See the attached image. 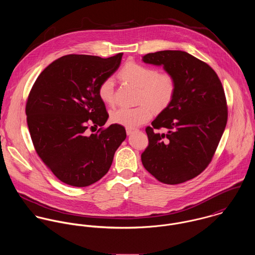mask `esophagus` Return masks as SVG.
<instances>
[{
	"mask_svg": "<svg viewBox=\"0 0 255 255\" xmlns=\"http://www.w3.org/2000/svg\"><path fill=\"white\" fill-rule=\"evenodd\" d=\"M126 130H127V134H128V135H129V134H131L133 131H135V129H134V128H127V129H126Z\"/></svg>",
	"mask_w": 255,
	"mask_h": 255,
	"instance_id": "1",
	"label": "esophagus"
}]
</instances>
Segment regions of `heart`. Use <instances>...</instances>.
<instances>
[{
	"label": "heart",
	"instance_id": "obj_1",
	"mask_svg": "<svg viewBox=\"0 0 255 255\" xmlns=\"http://www.w3.org/2000/svg\"><path fill=\"white\" fill-rule=\"evenodd\" d=\"M120 76L139 87L137 103L134 108L120 107L111 113V121L115 124L133 128L147 123L154 115V109H166L174 100L177 92V80L168 72L143 64L130 62L120 72ZM99 98L107 105L115 102V82L113 77H106L98 87Z\"/></svg>",
	"mask_w": 255,
	"mask_h": 255
}]
</instances>
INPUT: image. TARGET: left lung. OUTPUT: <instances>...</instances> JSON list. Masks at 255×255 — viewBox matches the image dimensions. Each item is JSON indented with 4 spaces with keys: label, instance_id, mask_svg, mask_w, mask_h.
<instances>
[{
    "label": "left lung",
    "instance_id": "obj_1",
    "mask_svg": "<svg viewBox=\"0 0 255 255\" xmlns=\"http://www.w3.org/2000/svg\"><path fill=\"white\" fill-rule=\"evenodd\" d=\"M143 62L163 65L175 76L177 92L145 128L142 164L159 182H186L210 164L225 130L228 106L222 82L209 65L183 51L149 53Z\"/></svg>",
    "mask_w": 255,
    "mask_h": 255
}]
</instances>
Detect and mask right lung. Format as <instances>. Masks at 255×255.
<instances>
[{
  "label": "right lung",
  "instance_id": "add662e5",
  "mask_svg": "<svg viewBox=\"0 0 255 255\" xmlns=\"http://www.w3.org/2000/svg\"><path fill=\"white\" fill-rule=\"evenodd\" d=\"M122 57L63 56L39 74L28 94L25 114L32 143L61 182L82 187L99 181L126 139L123 126L103 127L109 114L98 95L99 84L118 70ZM98 126L97 133H90Z\"/></svg>",
  "mask_w": 255,
  "mask_h": 255
}]
</instances>
